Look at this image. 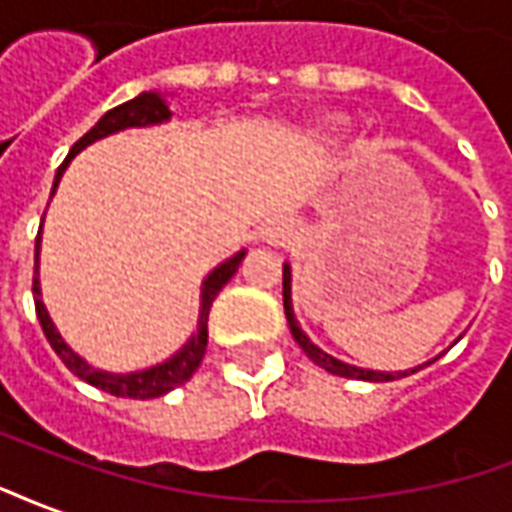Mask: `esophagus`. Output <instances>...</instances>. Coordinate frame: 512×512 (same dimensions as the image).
Instances as JSON below:
<instances>
[{
    "instance_id": "obj_1",
    "label": "esophagus",
    "mask_w": 512,
    "mask_h": 512,
    "mask_svg": "<svg viewBox=\"0 0 512 512\" xmlns=\"http://www.w3.org/2000/svg\"><path fill=\"white\" fill-rule=\"evenodd\" d=\"M294 237V223L289 218H272L264 229H261V240L267 245H286Z\"/></svg>"
}]
</instances>
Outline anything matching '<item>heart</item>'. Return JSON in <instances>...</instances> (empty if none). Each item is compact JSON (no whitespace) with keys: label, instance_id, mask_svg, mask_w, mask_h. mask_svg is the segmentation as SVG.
Here are the masks:
<instances>
[{"label":"heart","instance_id":"obj_1","mask_svg":"<svg viewBox=\"0 0 512 512\" xmlns=\"http://www.w3.org/2000/svg\"><path fill=\"white\" fill-rule=\"evenodd\" d=\"M338 125H341V117H335V114H327V117H322L319 119V130H333V128H338Z\"/></svg>","mask_w":512,"mask_h":512}]
</instances>
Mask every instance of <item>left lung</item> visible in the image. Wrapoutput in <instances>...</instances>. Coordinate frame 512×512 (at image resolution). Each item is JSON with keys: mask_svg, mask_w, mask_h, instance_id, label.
Returning a JSON list of instances; mask_svg holds the SVG:
<instances>
[{"mask_svg": "<svg viewBox=\"0 0 512 512\" xmlns=\"http://www.w3.org/2000/svg\"><path fill=\"white\" fill-rule=\"evenodd\" d=\"M283 311H286V322H289V330H292L294 341L300 343V349L308 357H311L313 363L324 368L327 374H335V376H343V379H363V382H393V379H401V376H409V374H417L420 368L425 365H431L436 360H428V363L417 365V368H406V371H371V368H357V365H349L333 357V354H327L324 349H319L316 343L308 338V335L302 333L300 322H297V316H294V308H292V267L289 264H283Z\"/></svg>", "mask_w": 512, "mask_h": 512, "instance_id": "obj_1", "label": "left lung"}]
</instances>
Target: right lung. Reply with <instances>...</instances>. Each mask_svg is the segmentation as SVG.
<instances>
[{"label":"right lung","instance_id":"1","mask_svg":"<svg viewBox=\"0 0 512 512\" xmlns=\"http://www.w3.org/2000/svg\"><path fill=\"white\" fill-rule=\"evenodd\" d=\"M171 119V108L166 103V98L160 92H141L138 98L122 103V106L111 108L103 117L95 122V128L84 133L78 138L70 155L65 158V163L57 169V177H54V188H51V196L57 193L59 179L65 174V169L70 166V160L76 158L81 149H87L89 144H95L100 138L111 136V133H119V130L128 128H149V125H163ZM40 240H43V226L37 231L35 240V278H32V294H35V311L37 319H40V327L46 333L51 349L59 354V360L78 376L84 379L92 387H100L106 393L117 395V398H138V401H147V398H160V395L171 393L174 387L185 384L190 376L196 374V368L204 360V352H207V316H210V308L218 292L226 286V283L234 278V272L240 270L242 259H245V248L237 251L231 259L220 261L218 267L201 281V297H199V322H196V330L190 333V338L177 352L171 354L169 360H163L158 365H149V368H141V371H130V374H114V371H103V368H95L89 365L81 354H76L65 343V338L59 335L57 324L51 322L46 305H43V292H40Z\"/></svg>","mask_w":512,"mask_h":512}]
</instances>
